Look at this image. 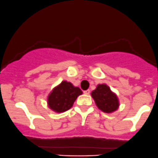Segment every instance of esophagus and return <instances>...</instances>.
I'll list each match as a JSON object with an SVG mask.
<instances>
[{"mask_svg": "<svg viewBox=\"0 0 158 158\" xmlns=\"http://www.w3.org/2000/svg\"><path fill=\"white\" fill-rule=\"evenodd\" d=\"M84 93H85V95H89V93H90V90L89 89H87V90H85V91L83 92Z\"/></svg>", "mask_w": 158, "mask_h": 158, "instance_id": "1", "label": "esophagus"}]
</instances>
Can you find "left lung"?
<instances>
[{
    "label": "left lung",
    "instance_id": "8db88e82",
    "mask_svg": "<svg viewBox=\"0 0 158 158\" xmlns=\"http://www.w3.org/2000/svg\"><path fill=\"white\" fill-rule=\"evenodd\" d=\"M91 96L98 108L104 113H113L120 106L117 96L106 84H99L92 92Z\"/></svg>",
    "mask_w": 158,
    "mask_h": 158
}]
</instances>
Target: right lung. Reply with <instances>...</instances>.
Masks as SVG:
<instances>
[{"instance_id":"add662e5","label":"right lung","mask_w":158,"mask_h":158,"mask_svg":"<svg viewBox=\"0 0 158 158\" xmlns=\"http://www.w3.org/2000/svg\"><path fill=\"white\" fill-rule=\"evenodd\" d=\"M82 92L69 82L62 81L55 87L48 96V105L56 113H62L73 106L75 100Z\"/></svg>"}]
</instances>
